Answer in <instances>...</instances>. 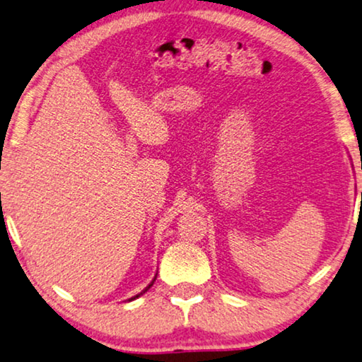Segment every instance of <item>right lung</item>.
<instances>
[{
  "instance_id": "obj_1",
  "label": "right lung",
  "mask_w": 362,
  "mask_h": 362,
  "mask_svg": "<svg viewBox=\"0 0 362 362\" xmlns=\"http://www.w3.org/2000/svg\"><path fill=\"white\" fill-rule=\"evenodd\" d=\"M155 279H156V276H155ZM155 279H153V281H151V282H150V284H148V286H146V287H145V289H144L142 292H140V294H137V296H135V297H132V298H129V300H134V298H137V297H140V296H142V294H145V292H146V291H148L151 286H153V282H155Z\"/></svg>"
}]
</instances>
